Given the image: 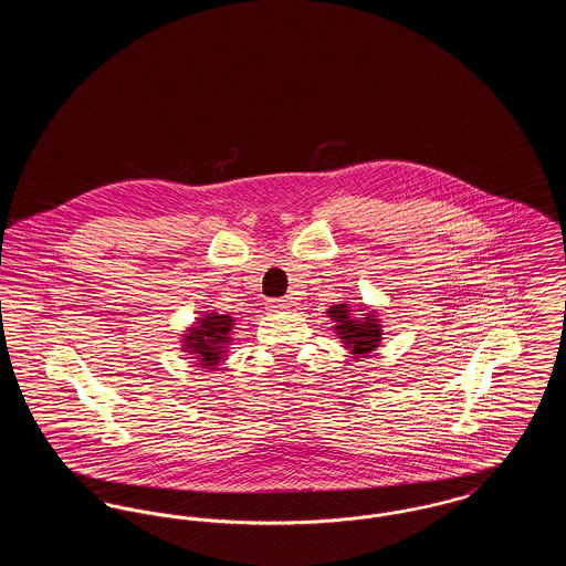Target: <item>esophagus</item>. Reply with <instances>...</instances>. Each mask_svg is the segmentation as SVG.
Returning a JSON list of instances; mask_svg holds the SVG:
<instances>
[{
    "mask_svg": "<svg viewBox=\"0 0 566 566\" xmlns=\"http://www.w3.org/2000/svg\"><path fill=\"white\" fill-rule=\"evenodd\" d=\"M268 307H271V310H286V307H291V301L289 298H270L268 301Z\"/></svg>",
    "mask_w": 566,
    "mask_h": 566,
    "instance_id": "1",
    "label": "esophagus"
}]
</instances>
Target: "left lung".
I'll use <instances>...</instances> for the list:
<instances>
[{"label":"left lung","mask_w":566,"mask_h":566,"mask_svg":"<svg viewBox=\"0 0 566 566\" xmlns=\"http://www.w3.org/2000/svg\"><path fill=\"white\" fill-rule=\"evenodd\" d=\"M363 310H365L363 318L352 316L350 303H337L326 310L328 318L335 324L333 326L335 333L339 335L344 348L354 354V358H365L367 354L376 350L379 342L384 339L381 337L384 335L381 321H379L376 310H367V307H363Z\"/></svg>","instance_id":"left-lung-1"}]
</instances>
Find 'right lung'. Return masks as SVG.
<instances>
[{"mask_svg":"<svg viewBox=\"0 0 566 566\" xmlns=\"http://www.w3.org/2000/svg\"><path fill=\"white\" fill-rule=\"evenodd\" d=\"M235 318L229 314L208 312L190 324L182 335V350L195 354L197 365L206 369H216L224 360L227 348L231 346V331Z\"/></svg>","mask_w":566,"mask_h":566,"instance_id":"obj_1","label":"right lung"}]
</instances>
